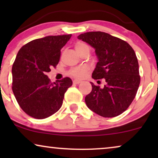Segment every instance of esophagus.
<instances>
[{
	"label": "esophagus",
	"mask_w": 158,
	"mask_h": 158,
	"mask_svg": "<svg viewBox=\"0 0 158 158\" xmlns=\"http://www.w3.org/2000/svg\"><path fill=\"white\" fill-rule=\"evenodd\" d=\"M73 83H74V84H79V83H81V81H80V80L75 79V80H73Z\"/></svg>",
	"instance_id": "esophagus-1"
}]
</instances>
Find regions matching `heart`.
Returning <instances> with one entry per match:
<instances>
[{
    "mask_svg": "<svg viewBox=\"0 0 158 158\" xmlns=\"http://www.w3.org/2000/svg\"><path fill=\"white\" fill-rule=\"evenodd\" d=\"M85 48H89L88 46L85 43L83 42H77L76 44H75V49L76 51L81 50V49H85ZM89 70V68L86 65L81 66L78 67V68H75L73 69L72 70L70 71V74L74 76L75 77H77V78H82L85 75L87 74V73Z\"/></svg>",
    "mask_w": 158,
    "mask_h": 158,
    "instance_id": "heart-1",
    "label": "heart"
}]
</instances>
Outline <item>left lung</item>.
Segmentation results:
<instances>
[{"label":"left lung","instance_id":"obj_1","mask_svg":"<svg viewBox=\"0 0 158 158\" xmlns=\"http://www.w3.org/2000/svg\"><path fill=\"white\" fill-rule=\"evenodd\" d=\"M77 38L95 49L98 62L92 77L106 82L103 88L90 82L92 90L85 96L86 105L103 117L120 115L133 101L139 85L135 51L125 41L105 32H86Z\"/></svg>","mask_w":158,"mask_h":158}]
</instances>
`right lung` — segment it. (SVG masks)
Here are the masks:
<instances>
[{
	"label": "right lung",
	"instance_id": "1",
	"mask_svg": "<svg viewBox=\"0 0 158 158\" xmlns=\"http://www.w3.org/2000/svg\"><path fill=\"white\" fill-rule=\"evenodd\" d=\"M72 34L32 40L17 54L12 67V90L19 105L31 117L42 119L56 113L73 85L70 77L51 83L47 73L60 61V50Z\"/></svg>",
	"mask_w": 158,
	"mask_h": 158
}]
</instances>
